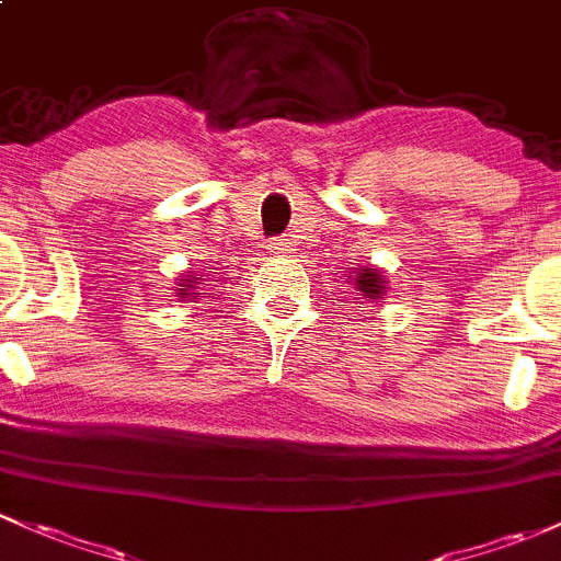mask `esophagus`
I'll return each mask as SVG.
<instances>
[{"label": "esophagus", "mask_w": 561, "mask_h": 561, "mask_svg": "<svg viewBox=\"0 0 561 561\" xmlns=\"http://www.w3.org/2000/svg\"><path fill=\"white\" fill-rule=\"evenodd\" d=\"M270 254H273V256L291 254V243H288V238H275L273 243H270Z\"/></svg>", "instance_id": "esophagus-1"}]
</instances>
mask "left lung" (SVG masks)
I'll list each match as a JSON object with an SVG mask.
<instances>
[{
	"label": "left lung",
	"mask_w": 561,
	"mask_h": 561,
	"mask_svg": "<svg viewBox=\"0 0 561 561\" xmlns=\"http://www.w3.org/2000/svg\"><path fill=\"white\" fill-rule=\"evenodd\" d=\"M351 280V286H355V291H358L360 299H382L385 294V286H388V280H385V275H379L375 267H355V275H347Z\"/></svg>",
	"instance_id": "8db88e82"
}]
</instances>
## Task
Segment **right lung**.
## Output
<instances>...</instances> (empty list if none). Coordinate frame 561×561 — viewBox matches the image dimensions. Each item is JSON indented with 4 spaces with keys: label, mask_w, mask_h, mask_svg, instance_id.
Here are the masks:
<instances>
[{
    "label": "right lung",
    "mask_w": 561,
    "mask_h": 561,
    "mask_svg": "<svg viewBox=\"0 0 561 561\" xmlns=\"http://www.w3.org/2000/svg\"><path fill=\"white\" fill-rule=\"evenodd\" d=\"M182 283H176V288H173V291H176V297L179 299H186V297H195V288H197V283H201V278H195V275H186V278H179Z\"/></svg>",
    "instance_id": "1"
}]
</instances>
